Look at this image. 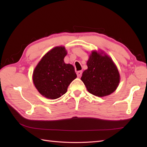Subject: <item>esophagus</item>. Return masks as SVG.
Listing matches in <instances>:
<instances>
[{
  "mask_svg": "<svg viewBox=\"0 0 147 147\" xmlns=\"http://www.w3.org/2000/svg\"><path fill=\"white\" fill-rule=\"evenodd\" d=\"M76 74H77V76H78V77L80 78V77L82 76V71H77Z\"/></svg>",
  "mask_w": 147,
  "mask_h": 147,
  "instance_id": "1",
  "label": "esophagus"
}]
</instances>
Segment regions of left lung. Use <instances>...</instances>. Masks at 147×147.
<instances>
[{"mask_svg":"<svg viewBox=\"0 0 147 147\" xmlns=\"http://www.w3.org/2000/svg\"><path fill=\"white\" fill-rule=\"evenodd\" d=\"M87 66L88 69L83 73L81 80L90 93L102 97L115 91L120 76L117 67L109 56L93 52Z\"/></svg>","mask_w":147,"mask_h":147,"instance_id":"8db88e82","label":"left lung"}]
</instances>
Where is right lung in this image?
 Segmentation results:
<instances>
[{"label": "right lung", "mask_w": 147, "mask_h": 147, "mask_svg": "<svg viewBox=\"0 0 147 147\" xmlns=\"http://www.w3.org/2000/svg\"><path fill=\"white\" fill-rule=\"evenodd\" d=\"M66 54L63 47H55L43 56L34 70V85L46 98L61 97L77 77L73 65L64 62Z\"/></svg>", "instance_id": "right-lung-1"}]
</instances>
